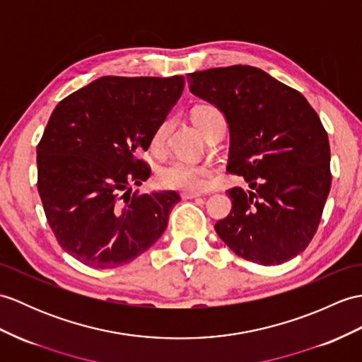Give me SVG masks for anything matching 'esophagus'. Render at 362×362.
I'll list each match as a JSON object with an SVG mask.
<instances>
[{"label": "esophagus", "instance_id": "1", "mask_svg": "<svg viewBox=\"0 0 362 362\" xmlns=\"http://www.w3.org/2000/svg\"><path fill=\"white\" fill-rule=\"evenodd\" d=\"M200 197V194L197 192H182V199H197Z\"/></svg>", "mask_w": 362, "mask_h": 362}]
</instances>
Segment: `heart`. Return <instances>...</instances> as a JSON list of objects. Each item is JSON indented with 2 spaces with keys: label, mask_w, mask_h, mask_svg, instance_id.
Listing matches in <instances>:
<instances>
[{
  "label": "heart",
  "mask_w": 362,
  "mask_h": 362,
  "mask_svg": "<svg viewBox=\"0 0 362 362\" xmlns=\"http://www.w3.org/2000/svg\"><path fill=\"white\" fill-rule=\"evenodd\" d=\"M192 120L197 124V128L205 134L211 136L213 132L225 129V115L219 107L214 105H199L191 112ZM171 128V119L166 117L160 123L151 137V148L154 151H162L166 145L168 132ZM214 175V166L208 162H191V160H173L170 163L158 168L157 171V183L162 188L175 189L183 192H202L208 187V180Z\"/></svg>",
  "instance_id": "1"
}]
</instances>
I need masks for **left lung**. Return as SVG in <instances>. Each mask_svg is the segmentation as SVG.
<instances>
[{
    "instance_id": "1",
    "label": "left lung",
    "mask_w": 362,
    "mask_h": 362,
    "mask_svg": "<svg viewBox=\"0 0 362 362\" xmlns=\"http://www.w3.org/2000/svg\"><path fill=\"white\" fill-rule=\"evenodd\" d=\"M192 94L216 105L230 128L226 171L243 175L231 213L214 225L238 256L279 265L302 253L332 187L329 136L305 97L253 66L188 75Z\"/></svg>"
}]
</instances>
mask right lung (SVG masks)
Instances as JSON below:
<instances>
[{
	"label": "right lung",
	"instance_id": "add662e5",
	"mask_svg": "<svg viewBox=\"0 0 362 362\" xmlns=\"http://www.w3.org/2000/svg\"><path fill=\"white\" fill-rule=\"evenodd\" d=\"M185 78L107 75L63 98L38 146L37 188L60 247L92 268H117L162 236L174 191L131 194L141 185L157 124L177 103Z\"/></svg>",
	"mask_w": 362,
	"mask_h": 362
}]
</instances>
